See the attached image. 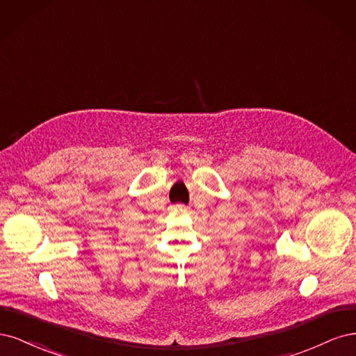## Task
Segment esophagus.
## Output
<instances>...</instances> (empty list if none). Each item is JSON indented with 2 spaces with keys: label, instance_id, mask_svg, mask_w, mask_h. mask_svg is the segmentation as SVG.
<instances>
[{
  "label": "esophagus",
  "instance_id": "obj_1",
  "mask_svg": "<svg viewBox=\"0 0 356 356\" xmlns=\"http://www.w3.org/2000/svg\"><path fill=\"white\" fill-rule=\"evenodd\" d=\"M174 209H175L177 212H184V211H186V207H184V204H175Z\"/></svg>",
  "mask_w": 356,
  "mask_h": 356
}]
</instances>
